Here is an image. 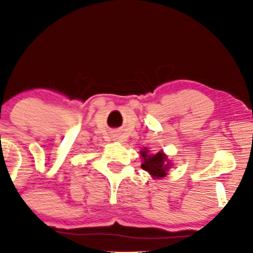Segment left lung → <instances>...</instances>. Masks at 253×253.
<instances>
[{"mask_svg": "<svg viewBox=\"0 0 253 253\" xmlns=\"http://www.w3.org/2000/svg\"><path fill=\"white\" fill-rule=\"evenodd\" d=\"M140 154L144 159V162L141 164V168L144 170L148 171L152 176L157 178L164 177V176L167 175V172H166L168 169V166L166 165L167 157L162 152H159V153L154 155H150L147 154V151H141Z\"/></svg>", "mask_w": 253, "mask_h": 253, "instance_id": "left-lung-1", "label": "left lung"}]
</instances>
